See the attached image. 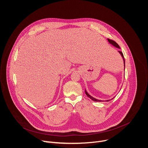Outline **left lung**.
I'll return each mask as SVG.
<instances>
[{"instance_id": "8db88e82", "label": "left lung", "mask_w": 148, "mask_h": 148, "mask_svg": "<svg viewBox=\"0 0 148 148\" xmlns=\"http://www.w3.org/2000/svg\"><path fill=\"white\" fill-rule=\"evenodd\" d=\"M108 42L109 43H110V44H111L112 46H114V47H116V48H118V49H120V47H119V45L116 43L115 41H114V40H111V39H109V38H108ZM118 52L119 53V54L121 55V56H122V58H123V64H124V67H125V59H124V57H123V53L121 52V51H118ZM125 69V68H124ZM125 70V69H124ZM85 92H86V95L90 98V99H91L92 101H96V102H104V101H102V100H99V99H96V98H94L93 97H92V96H91L88 92H87V91H86V90H85ZM113 98H112L111 99H112ZM111 99H108V100H106V101H105V102H108V101H110Z\"/></svg>"}]
</instances>
